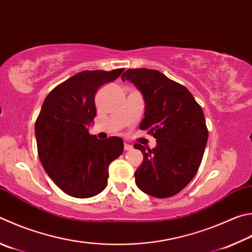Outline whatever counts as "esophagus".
<instances>
[{"label": "esophagus", "mask_w": 252, "mask_h": 252, "mask_svg": "<svg viewBox=\"0 0 252 252\" xmlns=\"http://www.w3.org/2000/svg\"><path fill=\"white\" fill-rule=\"evenodd\" d=\"M132 149H133V146H132L131 144L125 143V151H131Z\"/></svg>", "instance_id": "34e87169"}]
</instances>
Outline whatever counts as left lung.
<instances>
[{
  "instance_id": "obj_1",
  "label": "left lung",
  "mask_w": 252,
  "mask_h": 252,
  "mask_svg": "<svg viewBox=\"0 0 252 252\" xmlns=\"http://www.w3.org/2000/svg\"><path fill=\"white\" fill-rule=\"evenodd\" d=\"M121 79L132 82L143 95L140 129L157 139L152 150L134 144L143 154L134 173L136 186L153 197H171L193 180L202 162L208 139L202 108L184 86L158 70L129 69Z\"/></svg>"
}]
</instances>
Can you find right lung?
<instances>
[{"mask_svg":"<svg viewBox=\"0 0 252 252\" xmlns=\"http://www.w3.org/2000/svg\"><path fill=\"white\" fill-rule=\"evenodd\" d=\"M123 70H86L70 77L48 94L35 122L44 170L72 197L88 198L101 193L107 186L109 165L123 152L121 138L99 140L89 134L97 114L95 93Z\"/></svg>","mask_w":252,"mask_h":252,"instance_id":"add662e5","label":"right lung"}]
</instances>
